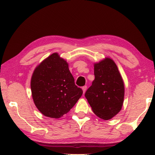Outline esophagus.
<instances>
[{"mask_svg":"<svg viewBox=\"0 0 155 155\" xmlns=\"http://www.w3.org/2000/svg\"><path fill=\"white\" fill-rule=\"evenodd\" d=\"M82 91H83V93L84 94V93H85V92H86V90H87V86H84V87H82Z\"/></svg>","mask_w":155,"mask_h":155,"instance_id":"34e87169","label":"esophagus"}]
</instances>
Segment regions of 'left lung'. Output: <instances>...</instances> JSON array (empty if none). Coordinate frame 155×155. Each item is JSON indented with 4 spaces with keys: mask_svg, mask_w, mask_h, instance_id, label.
<instances>
[{
    "mask_svg": "<svg viewBox=\"0 0 155 155\" xmlns=\"http://www.w3.org/2000/svg\"><path fill=\"white\" fill-rule=\"evenodd\" d=\"M94 80L84 96L98 117L109 120L122 109L124 80L115 62L108 57L94 63Z\"/></svg>",
    "mask_w": 155,
    "mask_h": 155,
    "instance_id": "1",
    "label": "left lung"
}]
</instances>
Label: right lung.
Returning a JSON list of instances; mask_svg holds the SVG:
<instances>
[{
	"label": "right lung",
	"instance_id": "1",
	"mask_svg": "<svg viewBox=\"0 0 155 155\" xmlns=\"http://www.w3.org/2000/svg\"><path fill=\"white\" fill-rule=\"evenodd\" d=\"M34 103L45 116L59 118L74 107L82 94L67 61L54 53L35 68L31 78Z\"/></svg>",
	"mask_w": 155,
	"mask_h": 155
}]
</instances>
